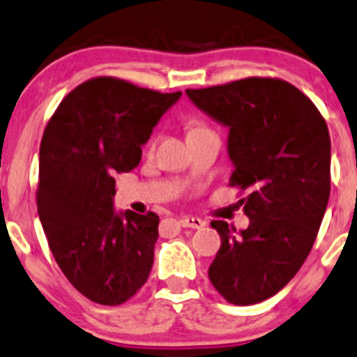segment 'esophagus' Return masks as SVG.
I'll return each instance as SVG.
<instances>
[{"mask_svg":"<svg viewBox=\"0 0 357 357\" xmlns=\"http://www.w3.org/2000/svg\"><path fill=\"white\" fill-rule=\"evenodd\" d=\"M178 225L183 229H203L204 222L199 218H194V216H182L178 220Z\"/></svg>","mask_w":357,"mask_h":357,"instance_id":"obj_1","label":"esophagus"}]
</instances>
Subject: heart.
I'll use <instances>...</instances> for the list:
<instances>
[{
  "label": "heart",
  "mask_w": 357,
  "mask_h": 357,
  "mask_svg": "<svg viewBox=\"0 0 357 357\" xmlns=\"http://www.w3.org/2000/svg\"><path fill=\"white\" fill-rule=\"evenodd\" d=\"M203 130H208V127H206L204 123L197 122V120H190V122H187V137L194 134H199V132Z\"/></svg>",
  "instance_id": "b5f03b06"
}]
</instances>
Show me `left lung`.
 I'll return each instance as SVG.
<instances>
[{
    "label": "left lung",
    "instance_id": "8db88e82",
    "mask_svg": "<svg viewBox=\"0 0 357 357\" xmlns=\"http://www.w3.org/2000/svg\"><path fill=\"white\" fill-rule=\"evenodd\" d=\"M194 105L230 128L229 156L249 227L222 237L209 280L235 306L275 296L296 277L321 225L330 197V134L314 102L275 77H248L187 89Z\"/></svg>",
    "mask_w": 357,
    "mask_h": 357
}]
</instances>
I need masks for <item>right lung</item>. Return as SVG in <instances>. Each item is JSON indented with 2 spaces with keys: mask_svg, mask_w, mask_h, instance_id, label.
Masks as SVG:
<instances>
[{
  "mask_svg": "<svg viewBox=\"0 0 357 357\" xmlns=\"http://www.w3.org/2000/svg\"><path fill=\"white\" fill-rule=\"evenodd\" d=\"M180 94L94 77L70 91L44 128L39 218L60 270L93 303L119 306L148 280L160 216L115 215L113 175L137 167L141 146Z\"/></svg>",
  "mask_w": 357,
  "mask_h": 357,
  "instance_id": "1",
  "label": "right lung"
}]
</instances>
